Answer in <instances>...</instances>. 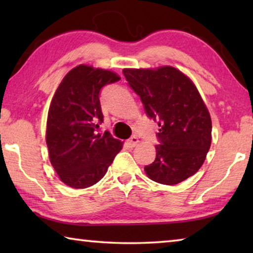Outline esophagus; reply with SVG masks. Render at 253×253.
Returning a JSON list of instances; mask_svg holds the SVG:
<instances>
[{
    "label": "esophagus",
    "mask_w": 253,
    "mask_h": 253,
    "mask_svg": "<svg viewBox=\"0 0 253 253\" xmlns=\"http://www.w3.org/2000/svg\"><path fill=\"white\" fill-rule=\"evenodd\" d=\"M138 142H139V140H138V138H137L136 136H131L130 138L127 140V144L129 145V147H135L136 145L138 144Z\"/></svg>",
    "instance_id": "esophagus-1"
}]
</instances>
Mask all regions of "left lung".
<instances>
[{"label":"left lung","mask_w":253,"mask_h":253,"mask_svg":"<svg viewBox=\"0 0 253 253\" xmlns=\"http://www.w3.org/2000/svg\"><path fill=\"white\" fill-rule=\"evenodd\" d=\"M129 87L139 96L146 115L157 122L156 158L145 166L157 183L175 185L194 175L211 146L209 110L190 78L173 67L124 69Z\"/></svg>","instance_id":"left-lung-1"}]
</instances>
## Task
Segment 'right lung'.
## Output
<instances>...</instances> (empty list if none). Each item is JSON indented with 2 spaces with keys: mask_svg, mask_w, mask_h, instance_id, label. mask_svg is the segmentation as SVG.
Wrapping results in <instances>:
<instances>
[{
  "mask_svg": "<svg viewBox=\"0 0 253 253\" xmlns=\"http://www.w3.org/2000/svg\"><path fill=\"white\" fill-rule=\"evenodd\" d=\"M118 80L113 71L80 65L68 72L54 93L45 139L51 164L68 186L85 188L99 182L121 152V140L97 130L104 122L101 88Z\"/></svg>",
  "mask_w": 253,
  "mask_h": 253,
  "instance_id": "add662e5",
  "label": "right lung"
}]
</instances>
